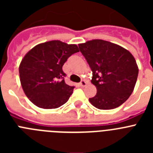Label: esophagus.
Returning <instances> with one entry per match:
<instances>
[{
	"instance_id": "1",
	"label": "esophagus",
	"mask_w": 153,
	"mask_h": 153,
	"mask_svg": "<svg viewBox=\"0 0 153 153\" xmlns=\"http://www.w3.org/2000/svg\"><path fill=\"white\" fill-rule=\"evenodd\" d=\"M79 85L81 86V87H84V86H86V82L85 80H82L80 83H79Z\"/></svg>"
}]
</instances>
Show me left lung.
Listing matches in <instances>:
<instances>
[{
    "label": "left lung",
    "instance_id": "1",
    "mask_svg": "<svg viewBox=\"0 0 153 153\" xmlns=\"http://www.w3.org/2000/svg\"><path fill=\"white\" fill-rule=\"evenodd\" d=\"M79 48L93 72L91 83L97 95L89 99L100 109L121 106L134 90L139 68L134 56L121 46L102 40L79 44Z\"/></svg>",
    "mask_w": 153,
    "mask_h": 153
}]
</instances>
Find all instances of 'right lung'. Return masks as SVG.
I'll use <instances>...</instances> for the list:
<instances>
[{"label": "right lung", "mask_w": 153, "mask_h": 153, "mask_svg": "<svg viewBox=\"0 0 153 153\" xmlns=\"http://www.w3.org/2000/svg\"><path fill=\"white\" fill-rule=\"evenodd\" d=\"M79 52L76 44L51 40L28 51L19 67L24 93L34 105L56 109L68 101L74 86L66 84L62 67L69 57Z\"/></svg>", "instance_id": "1"}]
</instances>
